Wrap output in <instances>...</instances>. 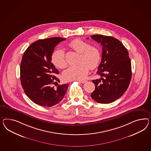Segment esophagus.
<instances>
[{"mask_svg":"<svg viewBox=\"0 0 151 151\" xmlns=\"http://www.w3.org/2000/svg\"><path fill=\"white\" fill-rule=\"evenodd\" d=\"M78 82H80V83H86V81L85 80H78Z\"/></svg>","mask_w":151,"mask_h":151,"instance_id":"esophagus-1","label":"esophagus"}]
</instances>
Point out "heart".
<instances>
[{
    "instance_id": "heart-1",
    "label": "heart",
    "mask_w": 151,
    "mask_h": 151,
    "mask_svg": "<svg viewBox=\"0 0 151 151\" xmlns=\"http://www.w3.org/2000/svg\"><path fill=\"white\" fill-rule=\"evenodd\" d=\"M70 47L80 53L78 64L70 66L63 73V77L68 80H82L86 78L89 68L94 69L100 61L101 54L99 49L94 45L80 39H75L69 44ZM51 61L59 69L65 68L67 66L65 53L63 49L55 50L52 54Z\"/></svg>"
}]
</instances>
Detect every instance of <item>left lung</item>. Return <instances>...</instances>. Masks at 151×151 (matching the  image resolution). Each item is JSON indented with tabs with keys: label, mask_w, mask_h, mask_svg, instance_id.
I'll return each mask as SVG.
<instances>
[{
	"label": "left lung",
	"mask_w": 151,
	"mask_h": 151,
	"mask_svg": "<svg viewBox=\"0 0 151 151\" xmlns=\"http://www.w3.org/2000/svg\"><path fill=\"white\" fill-rule=\"evenodd\" d=\"M91 37L102 46V60L97 72L101 78L92 80L95 90L91 96L99 103H110L122 96L129 86L130 59L127 48L118 39L101 35Z\"/></svg>",
	"instance_id": "left-lung-1"
}]
</instances>
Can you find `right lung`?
Wrapping results in <instances>:
<instances>
[{"instance_id":"right-lung-1","label":"right lung","mask_w":151,"mask_h":151,"mask_svg":"<svg viewBox=\"0 0 151 151\" xmlns=\"http://www.w3.org/2000/svg\"><path fill=\"white\" fill-rule=\"evenodd\" d=\"M61 37L40 40L25 50L20 64V81L25 94L38 105L52 106L64 97L68 83L58 85L59 73L51 62L55 46L65 41ZM57 84L56 87L53 85Z\"/></svg>"}]
</instances>
